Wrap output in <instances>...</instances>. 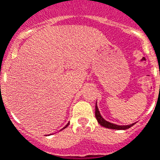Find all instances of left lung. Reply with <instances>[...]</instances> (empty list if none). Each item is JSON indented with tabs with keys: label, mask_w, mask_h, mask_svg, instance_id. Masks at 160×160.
I'll return each mask as SVG.
<instances>
[{
	"label": "left lung",
	"mask_w": 160,
	"mask_h": 160,
	"mask_svg": "<svg viewBox=\"0 0 160 160\" xmlns=\"http://www.w3.org/2000/svg\"><path fill=\"white\" fill-rule=\"evenodd\" d=\"M95 117H96L97 121H98V122L101 125L103 126V127H105V128H108V129H112V130H127V129H129L131 126H133L135 124V123H131L130 125H117V124L111 123V122H109L106 121V120L103 119V117L101 116L97 105H95Z\"/></svg>",
	"instance_id": "8db88e82"
}]
</instances>
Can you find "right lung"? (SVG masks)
I'll return each mask as SVG.
<instances>
[{
    "label": "right lung",
    "instance_id": "1",
    "mask_svg": "<svg viewBox=\"0 0 160 160\" xmlns=\"http://www.w3.org/2000/svg\"><path fill=\"white\" fill-rule=\"evenodd\" d=\"M69 125V123H67V124H66V126H65V127H64V128H63V129H65V128H66V127H67V126ZM63 129H62V130H63Z\"/></svg>",
    "mask_w": 160,
    "mask_h": 160
}]
</instances>
